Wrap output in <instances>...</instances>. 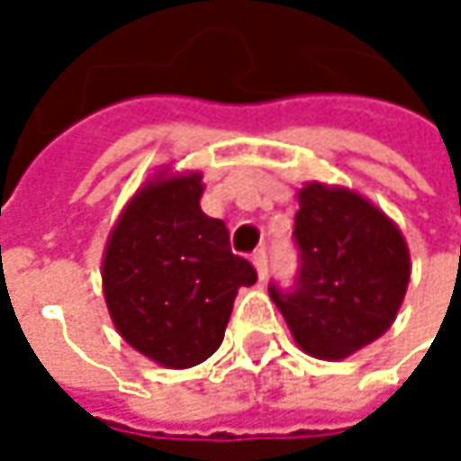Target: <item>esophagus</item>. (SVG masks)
<instances>
[{
    "mask_svg": "<svg viewBox=\"0 0 461 461\" xmlns=\"http://www.w3.org/2000/svg\"><path fill=\"white\" fill-rule=\"evenodd\" d=\"M252 262H255V267H258L259 281H265V278H267V255H265V249H258V252L252 255Z\"/></svg>",
    "mask_w": 461,
    "mask_h": 461,
    "instance_id": "obj_1",
    "label": "esophagus"
}]
</instances>
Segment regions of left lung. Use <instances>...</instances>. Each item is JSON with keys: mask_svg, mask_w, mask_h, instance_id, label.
<instances>
[{"mask_svg": "<svg viewBox=\"0 0 461 461\" xmlns=\"http://www.w3.org/2000/svg\"><path fill=\"white\" fill-rule=\"evenodd\" d=\"M294 214L300 273L289 292L267 286L294 342L339 361L379 339L406 297L411 259L398 225L356 191L308 183Z\"/></svg>", "mask_w": 461, "mask_h": 461, "instance_id": "left-lung-1", "label": "left lung"}]
</instances>
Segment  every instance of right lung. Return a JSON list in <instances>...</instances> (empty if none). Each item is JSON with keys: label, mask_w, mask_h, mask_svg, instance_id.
Instances as JSON below:
<instances>
[{"label": "right lung", "mask_w": 461, "mask_h": 461, "mask_svg": "<svg viewBox=\"0 0 461 461\" xmlns=\"http://www.w3.org/2000/svg\"><path fill=\"white\" fill-rule=\"evenodd\" d=\"M199 172L153 175L119 214L103 255L116 331L145 358L191 369L222 342L233 300L258 270L230 252L222 220L199 206Z\"/></svg>", "instance_id": "1"}]
</instances>
